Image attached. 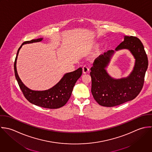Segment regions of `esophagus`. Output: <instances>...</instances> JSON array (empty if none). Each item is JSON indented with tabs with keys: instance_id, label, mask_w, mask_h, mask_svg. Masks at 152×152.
Segmentation results:
<instances>
[{
	"instance_id": "1",
	"label": "esophagus",
	"mask_w": 152,
	"mask_h": 152,
	"mask_svg": "<svg viewBox=\"0 0 152 152\" xmlns=\"http://www.w3.org/2000/svg\"><path fill=\"white\" fill-rule=\"evenodd\" d=\"M89 71H90V69H89V68H88V67L87 66L85 65V66H83V73H84V74H87V73H88V72H89Z\"/></svg>"
}]
</instances>
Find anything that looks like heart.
<instances>
[{
	"mask_svg": "<svg viewBox=\"0 0 152 152\" xmlns=\"http://www.w3.org/2000/svg\"><path fill=\"white\" fill-rule=\"evenodd\" d=\"M99 45H100V44L99 43V42H97L96 44V45H95V46L96 47H98L99 46ZM101 50H100V51H99V52H101Z\"/></svg>",
	"mask_w": 152,
	"mask_h": 152,
	"instance_id": "1",
	"label": "heart"
}]
</instances>
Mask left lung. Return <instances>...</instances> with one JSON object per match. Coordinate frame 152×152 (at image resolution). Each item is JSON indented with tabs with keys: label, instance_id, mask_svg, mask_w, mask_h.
I'll return each instance as SVG.
<instances>
[{
	"label": "left lung",
	"instance_id": "left-lung-1",
	"mask_svg": "<svg viewBox=\"0 0 152 152\" xmlns=\"http://www.w3.org/2000/svg\"><path fill=\"white\" fill-rule=\"evenodd\" d=\"M128 49L135 59L132 72L127 77L114 79L106 68L115 51ZM100 55L91 68V93L100 105L114 107L135 99L141 91L148 66V59L143 44L135 37H124V41L115 49Z\"/></svg>",
	"mask_w": 152,
	"mask_h": 152
}]
</instances>
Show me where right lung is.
Returning a JSON list of instances; mask_svg holds the SVG:
<instances>
[{
    "label": "right lung",
    "instance_id": "right-lung-1",
    "mask_svg": "<svg viewBox=\"0 0 152 152\" xmlns=\"http://www.w3.org/2000/svg\"><path fill=\"white\" fill-rule=\"evenodd\" d=\"M43 38L32 39L24 42L18 49L14 63V70L16 79L24 96L28 101L36 105L47 108H58L64 106L69 99L73 88L77 81L82 75L83 69L79 68L77 70L64 74L60 81L51 88L44 91H35L28 88L20 79L17 69L16 61L19 52L22 45L26 44L41 42Z\"/></svg>",
    "mask_w": 152,
    "mask_h": 152
}]
</instances>
